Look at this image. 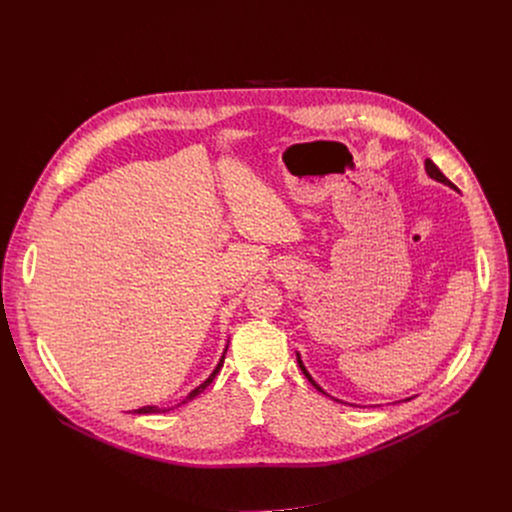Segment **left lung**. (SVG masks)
<instances>
[{"instance_id":"8db88e82","label":"left lung","mask_w":512,"mask_h":512,"mask_svg":"<svg viewBox=\"0 0 512 512\" xmlns=\"http://www.w3.org/2000/svg\"><path fill=\"white\" fill-rule=\"evenodd\" d=\"M425 172H427V174H429V176H431L433 180H437V182H442V184H446V186H450V188H456V186H454V184H452V182H450V180H448V178H446V176H444V174L440 172V168H437V166H435V164H433L431 160H425ZM298 364H300V369H302V373H304V375L308 377V381H310V383H312V385H314V387H316V389H318L320 393H324V389H320V387L316 385V381H314V379L310 377V373L306 371V367H304V362L300 360V354H298ZM324 395H326V393H324ZM328 397H330V395H328Z\"/></svg>"}]
</instances>
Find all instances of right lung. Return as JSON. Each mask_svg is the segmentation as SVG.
Returning <instances> with one entry per match:
<instances>
[{"label": "right lung", "instance_id": "obj_1", "mask_svg": "<svg viewBox=\"0 0 512 512\" xmlns=\"http://www.w3.org/2000/svg\"><path fill=\"white\" fill-rule=\"evenodd\" d=\"M225 354H227V348H225V352H223V358L218 360V364H216V369L212 371V375H210V377H208V379H206V381H204L200 387H196V389H194V391H192V393H190V395H188V397H186L182 403H186V401L194 399L196 395H200V393H202V391H204V389H206V387H208V385L214 381L216 373L221 371V367H223V362H225ZM182 403H180V405H182ZM162 411H166V409H158V407H141V409H137V413H162Z\"/></svg>", "mask_w": 512, "mask_h": 512}]
</instances>
